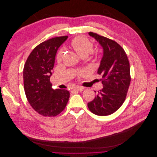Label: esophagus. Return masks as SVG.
<instances>
[{
	"label": "esophagus",
	"instance_id": "esophagus-1",
	"mask_svg": "<svg viewBox=\"0 0 157 157\" xmlns=\"http://www.w3.org/2000/svg\"><path fill=\"white\" fill-rule=\"evenodd\" d=\"M74 91H82L84 90V88L82 87H80V86H77V87H75L72 89Z\"/></svg>",
	"mask_w": 157,
	"mask_h": 157
}]
</instances>
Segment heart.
<instances>
[{
  "label": "heart",
  "instance_id": "obj_1",
  "mask_svg": "<svg viewBox=\"0 0 157 157\" xmlns=\"http://www.w3.org/2000/svg\"><path fill=\"white\" fill-rule=\"evenodd\" d=\"M71 47L80 57H86L91 53L94 48L93 42L84 36H78L74 38L71 42ZM97 56V54H95ZM63 57V52L61 50L57 56V60L61 61Z\"/></svg>",
  "mask_w": 157,
  "mask_h": 157
}]
</instances>
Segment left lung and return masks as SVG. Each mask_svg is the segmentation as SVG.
I'll return each mask as SVG.
<instances>
[{"label":"left lung","mask_w":157,"mask_h":157,"mask_svg":"<svg viewBox=\"0 0 157 157\" xmlns=\"http://www.w3.org/2000/svg\"><path fill=\"white\" fill-rule=\"evenodd\" d=\"M88 34L103 49L98 71L101 75L103 88L88 103V107L95 115L107 116L117 111L125 101L131 81L130 63L124 50L117 42L97 33L90 32Z\"/></svg>","instance_id":"left-lung-1"}]
</instances>
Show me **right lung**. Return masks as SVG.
Here are the masks:
<instances>
[{"instance_id": "1", "label": "right lung", "mask_w": 157, "mask_h": 157, "mask_svg": "<svg viewBox=\"0 0 157 157\" xmlns=\"http://www.w3.org/2000/svg\"><path fill=\"white\" fill-rule=\"evenodd\" d=\"M67 38L68 36L54 37L36 46L23 68L26 98L33 109L42 116H57L64 110L69 101V92L52 89L50 80L57 51Z\"/></svg>"}]
</instances>
